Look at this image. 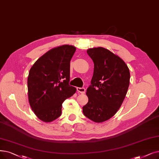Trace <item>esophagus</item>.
<instances>
[{"instance_id": "esophagus-1", "label": "esophagus", "mask_w": 159, "mask_h": 159, "mask_svg": "<svg viewBox=\"0 0 159 159\" xmlns=\"http://www.w3.org/2000/svg\"><path fill=\"white\" fill-rule=\"evenodd\" d=\"M77 90L78 92H79L80 93H84L86 92V89L83 87H82V88H79V87L77 88Z\"/></svg>"}]
</instances>
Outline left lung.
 <instances>
[{
	"label": "left lung",
	"mask_w": 159,
	"mask_h": 159,
	"mask_svg": "<svg viewBox=\"0 0 159 159\" xmlns=\"http://www.w3.org/2000/svg\"><path fill=\"white\" fill-rule=\"evenodd\" d=\"M87 53L94 70L86 90L88 102L82 111L89 120L101 123L112 118L120 108L128 90L130 72L121 58L105 48L89 49Z\"/></svg>",
	"instance_id": "obj_1"
}]
</instances>
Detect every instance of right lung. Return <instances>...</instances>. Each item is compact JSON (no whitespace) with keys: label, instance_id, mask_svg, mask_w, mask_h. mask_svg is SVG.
Listing matches in <instances>:
<instances>
[{"label":"right lung","instance_id":"right-lung-1","mask_svg":"<svg viewBox=\"0 0 159 159\" xmlns=\"http://www.w3.org/2000/svg\"><path fill=\"white\" fill-rule=\"evenodd\" d=\"M74 46L61 45L47 52L30 68L27 84L29 101L38 118L51 122L61 116L63 102L76 88L69 84Z\"/></svg>","mask_w":159,"mask_h":159}]
</instances>
